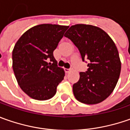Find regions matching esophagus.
Returning <instances> with one entry per match:
<instances>
[{"instance_id": "34e87169", "label": "esophagus", "mask_w": 130, "mask_h": 130, "mask_svg": "<svg viewBox=\"0 0 130 130\" xmlns=\"http://www.w3.org/2000/svg\"><path fill=\"white\" fill-rule=\"evenodd\" d=\"M71 71H72L71 69H65V72L67 73H69V72H71Z\"/></svg>"}]
</instances>
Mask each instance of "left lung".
Here are the masks:
<instances>
[{
    "instance_id": "left-lung-1",
    "label": "left lung",
    "mask_w": 130,
    "mask_h": 130,
    "mask_svg": "<svg viewBox=\"0 0 130 130\" xmlns=\"http://www.w3.org/2000/svg\"><path fill=\"white\" fill-rule=\"evenodd\" d=\"M64 36L70 39L87 59V71L79 73V79L73 85L76 99L85 104H97L106 99L117 85L121 72L117 47L102 29L89 24H75Z\"/></svg>"
}]
</instances>
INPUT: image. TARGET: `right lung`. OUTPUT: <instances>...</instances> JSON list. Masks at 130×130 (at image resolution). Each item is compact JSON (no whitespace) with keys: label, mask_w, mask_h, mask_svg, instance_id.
<instances>
[{"label":"right lung","mask_w":130,"mask_h":130,"mask_svg":"<svg viewBox=\"0 0 130 130\" xmlns=\"http://www.w3.org/2000/svg\"><path fill=\"white\" fill-rule=\"evenodd\" d=\"M69 26L43 24L23 34L12 52L13 70L21 89L38 101L53 97L65 76L57 66L53 51Z\"/></svg>","instance_id":"obj_1"}]
</instances>
